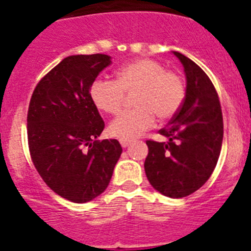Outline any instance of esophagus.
I'll return each instance as SVG.
<instances>
[{"instance_id":"esophagus-1","label":"esophagus","mask_w":251,"mask_h":251,"mask_svg":"<svg viewBox=\"0 0 251 251\" xmlns=\"http://www.w3.org/2000/svg\"><path fill=\"white\" fill-rule=\"evenodd\" d=\"M119 142H121V145H122V147H123V148L128 147V146L132 143V141H130V139H121Z\"/></svg>"}]
</instances>
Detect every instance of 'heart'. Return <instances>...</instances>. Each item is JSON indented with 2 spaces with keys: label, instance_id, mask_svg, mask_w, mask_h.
<instances>
[{
  "label": "heart",
  "instance_id": "heart-1",
  "mask_svg": "<svg viewBox=\"0 0 251 251\" xmlns=\"http://www.w3.org/2000/svg\"><path fill=\"white\" fill-rule=\"evenodd\" d=\"M134 93V109L126 110L109 124L110 136L132 139L152 127L156 115L162 121L171 119L181 109L186 97L182 76L166 70L156 60L138 59L122 66L115 81L98 77L89 86V97L99 110L117 114L126 93Z\"/></svg>",
  "mask_w": 251,
  "mask_h": 251
}]
</instances>
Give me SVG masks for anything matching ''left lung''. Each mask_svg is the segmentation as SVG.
Wrapping results in <instances>:
<instances>
[{"mask_svg": "<svg viewBox=\"0 0 251 251\" xmlns=\"http://www.w3.org/2000/svg\"><path fill=\"white\" fill-rule=\"evenodd\" d=\"M183 65L186 97L167 127L159 130L167 142L147 141L146 176L153 188L181 199L197 191L210 178L220 156L223 113L210 77L200 66L174 51Z\"/></svg>", "mask_w": 251, "mask_h": 251, "instance_id": "8db88e82", "label": "left lung"}]
</instances>
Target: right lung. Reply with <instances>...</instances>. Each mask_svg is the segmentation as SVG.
Segmentation results:
<instances>
[{
    "instance_id": "right-lung-1",
    "label": "right lung",
    "mask_w": 251,
    "mask_h": 251,
    "mask_svg": "<svg viewBox=\"0 0 251 251\" xmlns=\"http://www.w3.org/2000/svg\"><path fill=\"white\" fill-rule=\"evenodd\" d=\"M110 63L104 54L65 57L39 81L28 105L31 159L44 182L72 202L103 194L122 154L117 139H97L104 121L89 97Z\"/></svg>"
}]
</instances>
